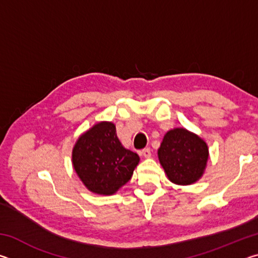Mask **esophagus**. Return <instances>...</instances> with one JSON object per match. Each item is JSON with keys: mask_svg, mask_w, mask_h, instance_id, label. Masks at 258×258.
Returning a JSON list of instances; mask_svg holds the SVG:
<instances>
[{"mask_svg": "<svg viewBox=\"0 0 258 258\" xmlns=\"http://www.w3.org/2000/svg\"><path fill=\"white\" fill-rule=\"evenodd\" d=\"M141 154H142L143 157H145V158H149V157L151 156V151H150L149 148H146V149L142 150Z\"/></svg>", "mask_w": 258, "mask_h": 258, "instance_id": "obj_1", "label": "esophagus"}]
</instances>
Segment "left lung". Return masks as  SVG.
Returning a JSON list of instances; mask_svg holds the SVG:
<instances>
[{
  "mask_svg": "<svg viewBox=\"0 0 258 258\" xmlns=\"http://www.w3.org/2000/svg\"><path fill=\"white\" fill-rule=\"evenodd\" d=\"M208 158L206 141L183 127L168 131L158 149V159L166 176L177 185H190L199 181Z\"/></svg>",
  "mask_w": 258,
  "mask_h": 258,
  "instance_id": "left-lung-1",
  "label": "left lung"
}]
</instances>
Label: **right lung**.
Returning <instances> with one entry per match:
<instances>
[{"instance_id": "1", "label": "right lung", "mask_w": 258, "mask_h": 258, "mask_svg": "<svg viewBox=\"0 0 258 258\" xmlns=\"http://www.w3.org/2000/svg\"><path fill=\"white\" fill-rule=\"evenodd\" d=\"M140 161L121 145L111 121H99L80 135L72 152L77 176L95 195H115L127 183Z\"/></svg>"}]
</instances>
